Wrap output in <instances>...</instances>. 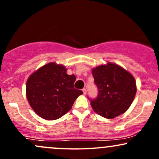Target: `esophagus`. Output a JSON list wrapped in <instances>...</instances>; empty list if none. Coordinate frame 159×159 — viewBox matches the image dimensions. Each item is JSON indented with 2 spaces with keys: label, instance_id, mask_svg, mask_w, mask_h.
Listing matches in <instances>:
<instances>
[{
  "label": "esophagus",
  "instance_id": "esophagus-1",
  "mask_svg": "<svg viewBox=\"0 0 159 159\" xmlns=\"http://www.w3.org/2000/svg\"><path fill=\"white\" fill-rule=\"evenodd\" d=\"M82 91H83V93L84 95H86V93H87V90H86L85 88H84L83 90H82Z\"/></svg>",
  "mask_w": 159,
  "mask_h": 159
}]
</instances>
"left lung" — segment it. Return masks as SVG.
<instances>
[{
  "label": "left lung",
  "mask_w": 159,
  "mask_h": 159,
  "mask_svg": "<svg viewBox=\"0 0 159 159\" xmlns=\"http://www.w3.org/2000/svg\"><path fill=\"white\" fill-rule=\"evenodd\" d=\"M92 73L98 90L97 97L90 102L95 112L107 119L125 113L137 92L134 76L120 66L109 62L95 67Z\"/></svg>",
  "instance_id": "left-lung-1"
}]
</instances>
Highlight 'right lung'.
<instances>
[{"instance_id": "add662e5", "label": "right lung", "mask_w": 159, "mask_h": 159, "mask_svg": "<svg viewBox=\"0 0 159 159\" xmlns=\"http://www.w3.org/2000/svg\"><path fill=\"white\" fill-rule=\"evenodd\" d=\"M65 66L51 62L29 76L26 96L30 107L43 119L61 118L72 108L81 90L74 88L75 76L66 73Z\"/></svg>"}]
</instances>
